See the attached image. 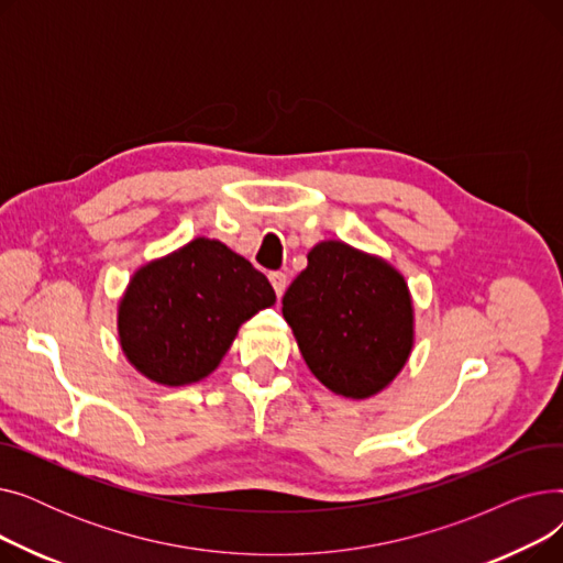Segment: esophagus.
<instances>
[{"label": "esophagus", "instance_id": "1", "mask_svg": "<svg viewBox=\"0 0 563 563\" xmlns=\"http://www.w3.org/2000/svg\"><path fill=\"white\" fill-rule=\"evenodd\" d=\"M269 280H272V285H274L276 297L280 299L283 294H285V289H287V274H283V272H272V274H269Z\"/></svg>", "mask_w": 563, "mask_h": 563}]
</instances>
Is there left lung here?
Wrapping results in <instances>:
<instances>
[{"mask_svg":"<svg viewBox=\"0 0 563 563\" xmlns=\"http://www.w3.org/2000/svg\"><path fill=\"white\" fill-rule=\"evenodd\" d=\"M283 317L314 378L344 399L386 390L416 344L404 274L378 255L323 240L283 297Z\"/></svg>","mask_w":563,"mask_h":563,"instance_id":"8db88e82","label":"left lung"}]
</instances>
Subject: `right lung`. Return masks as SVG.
Here are the masks:
<instances>
[{
	"label": "right lung",
	"mask_w": 563,
	"mask_h": 563,
	"mask_svg": "<svg viewBox=\"0 0 563 563\" xmlns=\"http://www.w3.org/2000/svg\"><path fill=\"white\" fill-rule=\"evenodd\" d=\"M274 303V287L246 257L196 236L132 274L118 301V340L145 378L191 386L221 365L242 323Z\"/></svg>",
	"instance_id": "1"
}]
</instances>
